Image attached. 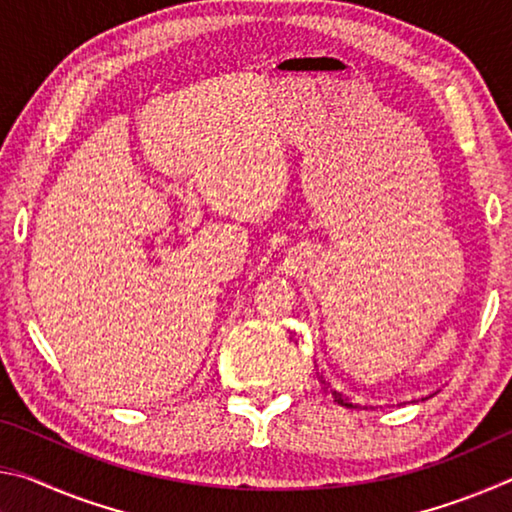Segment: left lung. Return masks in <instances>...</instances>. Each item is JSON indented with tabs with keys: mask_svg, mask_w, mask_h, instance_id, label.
<instances>
[{
	"mask_svg": "<svg viewBox=\"0 0 512 512\" xmlns=\"http://www.w3.org/2000/svg\"><path fill=\"white\" fill-rule=\"evenodd\" d=\"M320 384H323V388H325V391H329V393H332V397H334V402H339L341 406H348V409H357V406L359 404H354V402H350V397H345L341 391H334V388H329V384H327V381L323 379V377H320ZM422 400H427V397H422ZM404 404V402H402ZM366 409H368V406H366ZM370 409H375V406H370Z\"/></svg>",
	"mask_w": 512,
	"mask_h": 512,
	"instance_id": "1",
	"label": "left lung"
}]
</instances>
